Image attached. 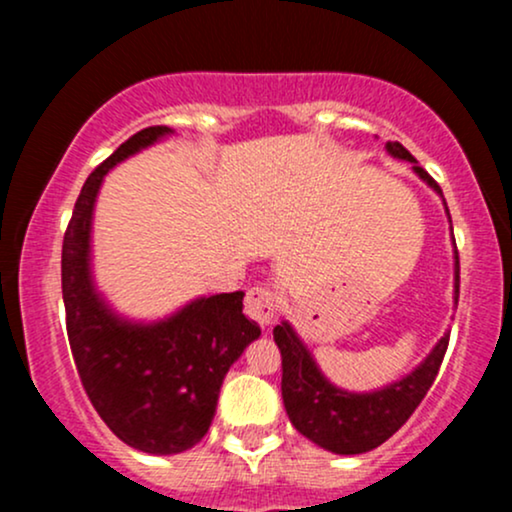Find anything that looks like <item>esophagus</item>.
Returning a JSON list of instances; mask_svg holds the SVG:
<instances>
[{"label":"esophagus","instance_id":"1","mask_svg":"<svg viewBox=\"0 0 512 512\" xmlns=\"http://www.w3.org/2000/svg\"><path fill=\"white\" fill-rule=\"evenodd\" d=\"M276 310V293L267 286H255L245 296V313L250 320H255L260 327H267L274 320Z\"/></svg>","mask_w":512,"mask_h":512}]
</instances>
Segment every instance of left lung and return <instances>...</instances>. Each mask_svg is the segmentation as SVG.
I'll return each instance as SVG.
<instances>
[{"label": "left lung", "instance_id": "obj_1", "mask_svg": "<svg viewBox=\"0 0 512 512\" xmlns=\"http://www.w3.org/2000/svg\"><path fill=\"white\" fill-rule=\"evenodd\" d=\"M385 149L392 158L409 161L411 170L443 199L438 182L416 163V158L402 144L387 142ZM445 214L450 221L448 204H445ZM457 296H460V257L455 248V296H452L455 308ZM448 337L450 334L445 332L431 349V354L404 378L378 387V390L349 392L325 378L291 322L281 320V325L274 327V342L281 351V370H284L281 373V397H284L291 424L296 426L298 433L334 455H361V452L378 448L402 428L404 421L421 404V399L426 397L428 387L433 385L440 363H443Z\"/></svg>", "mask_w": 512, "mask_h": 512}]
</instances>
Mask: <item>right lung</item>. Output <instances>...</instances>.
<instances>
[{"label": "right lung", "mask_w": 512, "mask_h": 512, "mask_svg": "<svg viewBox=\"0 0 512 512\" xmlns=\"http://www.w3.org/2000/svg\"><path fill=\"white\" fill-rule=\"evenodd\" d=\"M146 127L88 175L62 243V298L79 378L122 443L149 455H178L204 438L228 368L260 327L243 313V291L199 296L161 320L120 315L93 279V211L117 163L173 137Z\"/></svg>", "instance_id": "obj_1"}]
</instances>
